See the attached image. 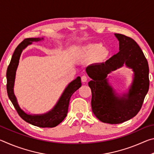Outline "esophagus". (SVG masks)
I'll list each match as a JSON object with an SVG mask.
<instances>
[{"label": "esophagus", "instance_id": "1", "mask_svg": "<svg viewBox=\"0 0 154 154\" xmlns=\"http://www.w3.org/2000/svg\"><path fill=\"white\" fill-rule=\"evenodd\" d=\"M87 80H88V77L85 76V75H83L82 77V82L84 83V82H86Z\"/></svg>", "mask_w": 154, "mask_h": 154}]
</instances>
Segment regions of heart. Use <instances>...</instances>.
<instances>
[{
  "label": "heart",
  "instance_id": "heart-1",
  "mask_svg": "<svg viewBox=\"0 0 154 154\" xmlns=\"http://www.w3.org/2000/svg\"><path fill=\"white\" fill-rule=\"evenodd\" d=\"M108 55V52L103 45L99 43H90L81 47L77 53L79 60H89L94 59L96 62L103 61Z\"/></svg>",
  "mask_w": 154,
  "mask_h": 154
}]
</instances>
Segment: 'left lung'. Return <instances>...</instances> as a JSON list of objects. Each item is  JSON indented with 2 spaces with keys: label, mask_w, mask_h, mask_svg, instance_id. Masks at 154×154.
Instances as JSON below:
<instances>
[{
  "label": "left lung",
  "mask_w": 154,
  "mask_h": 154,
  "mask_svg": "<svg viewBox=\"0 0 154 154\" xmlns=\"http://www.w3.org/2000/svg\"><path fill=\"white\" fill-rule=\"evenodd\" d=\"M119 51L105 63L88 66L85 71L92 80L88 85L92 90V109L99 120L111 124L129 120L139 113L149 90V66L141 49L128 36L115 34ZM124 65L134 72L128 92L119 96L108 82V75Z\"/></svg>",
  "instance_id": "1"
}]
</instances>
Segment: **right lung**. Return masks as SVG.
<instances>
[{
  "label": "right lung",
  "mask_w": 154,
  "mask_h": 154,
  "mask_svg": "<svg viewBox=\"0 0 154 154\" xmlns=\"http://www.w3.org/2000/svg\"><path fill=\"white\" fill-rule=\"evenodd\" d=\"M41 38H28L20 43L15 49L10 64L7 71V91L9 98L11 101L17 113L24 121L28 123L41 128H53L61 123L66 118L70 98L75 91L82 86L81 77H77L76 79L69 83L65 88L58 102L52 109L43 114H28L20 108L17 103V98L14 94V83L16 74L17 68L19 64L20 58L22 51L27 46L31 45L32 42H38L43 41Z\"/></svg>",
  "instance_id": "add662e5"
}]
</instances>
